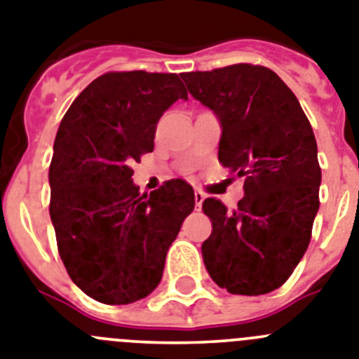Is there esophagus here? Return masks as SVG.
Returning a JSON list of instances; mask_svg holds the SVG:
<instances>
[{"label": "esophagus", "instance_id": "34e87169", "mask_svg": "<svg viewBox=\"0 0 359 359\" xmlns=\"http://www.w3.org/2000/svg\"><path fill=\"white\" fill-rule=\"evenodd\" d=\"M204 198H205L204 193H202L201 189H195V205H197V208H201L202 202H204Z\"/></svg>", "mask_w": 359, "mask_h": 359}]
</instances>
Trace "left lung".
<instances>
[{"label":"left lung","instance_id":"1","mask_svg":"<svg viewBox=\"0 0 359 359\" xmlns=\"http://www.w3.org/2000/svg\"><path fill=\"white\" fill-rule=\"evenodd\" d=\"M180 77L220 121L218 161L245 177L236 210L213 197L202 204L213 224L202 244L204 266L231 294H266L291 276L311 242L322 182L313 128L266 67L240 63Z\"/></svg>","mask_w":359,"mask_h":359}]
</instances>
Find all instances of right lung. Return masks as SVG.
<instances>
[{
	"mask_svg": "<svg viewBox=\"0 0 359 359\" xmlns=\"http://www.w3.org/2000/svg\"><path fill=\"white\" fill-rule=\"evenodd\" d=\"M179 99L188 92L177 74L108 72L59 124L50 218L70 278L101 304H132L157 287L168 249L195 208L184 180L149 195L132 180V164L154 151L158 119Z\"/></svg>",
	"mask_w": 359,
	"mask_h": 359,
	"instance_id": "obj_1",
	"label": "right lung"
}]
</instances>
